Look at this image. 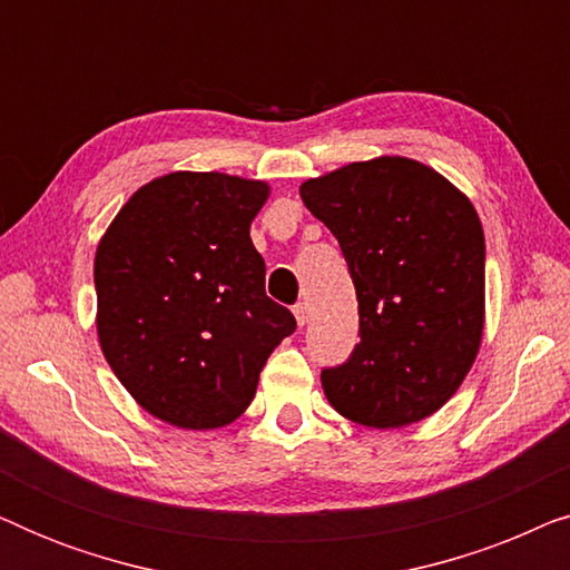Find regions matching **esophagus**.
Segmentation results:
<instances>
[{
	"mask_svg": "<svg viewBox=\"0 0 570 570\" xmlns=\"http://www.w3.org/2000/svg\"><path fill=\"white\" fill-rule=\"evenodd\" d=\"M293 314H295V322H298V326L308 324V303H295Z\"/></svg>",
	"mask_w": 570,
	"mask_h": 570,
	"instance_id": "obj_1",
	"label": "esophagus"
}]
</instances>
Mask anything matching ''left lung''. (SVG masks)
<instances>
[{
  "mask_svg": "<svg viewBox=\"0 0 570 570\" xmlns=\"http://www.w3.org/2000/svg\"><path fill=\"white\" fill-rule=\"evenodd\" d=\"M340 240L357 295V342L322 371L326 400L357 425L404 428L439 412L485 330V236L470 197L425 163L379 155L301 184Z\"/></svg>",
  "mask_w": 570,
  "mask_h": 570,
  "instance_id": "obj_1",
  "label": "left lung"
}]
</instances>
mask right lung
<instances>
[{
	"instance_id": "obj_1",
	"label": "right lung",
	"mask_w": 570,
	"mask_h": 570,
	"mask_svg": "<svg viewBox=\"0 0 570 570\" xmlns=\"http://www.w3.org/2000/svg\"><path fill=\"white\" fill-rule=\"evenodd\" d=\"M269 184L174 170L131 194L98 240L96 330L135 402L181 431L244 415L295 318L264 293L252 244Z\"/></svg>"
}]
</instances>
